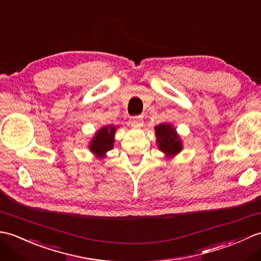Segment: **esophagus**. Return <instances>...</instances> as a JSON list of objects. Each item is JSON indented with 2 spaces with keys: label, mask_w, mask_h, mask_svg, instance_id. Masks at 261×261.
I'll return each instance as SVG.
<instances>
[{
  "label": "esophagus",
  "mask_w": 261,
  "mask_h": 261,
  "mask_svg": "<svg viewBox=\"0 0 261 261\" xmlns=\"http://www.w3.org/2000/svg\"><path fill=\"white\" fill-rule=\"evenodd\" d=\"M130 123L132 126H135V127H141L143 125L142 116H134V118H131Z\"/></svg>",
  "instance_id": "obj_1"
}]
</instances>
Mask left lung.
Instances as JSON below:
<instances>
[{
  "instance_id": "left-lung-1",
  "label": "left lung",
  "mask_w": 261,
  "mask_h": 261,
  "mask_svg": "<svg viewBox=\"0 0 261 261\" xmlns=\"http://www.w3.org/2000/svg\"><path fill=\"white\" fill-rule=\"evenodd\" d=\"M154 135L159 150L166 159H171L182 150V141L176 127L170 123H160L154 126Z\"/></svg>"
}]
</instances>
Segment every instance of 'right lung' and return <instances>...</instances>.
<instances>
[{
  "mask_svg": "<svg viewBox=\"0 0 261 261\" xmlns=\"http://www.w3.org/2000/svg\"><path fill=\"white\" fill-rule=\"evenodd\" d=\"M118 126L114 124L103 125L94 134L91 141L88 142V149L97 159L107 157V152L114 147V137Z\"/></svg>",
  "mask_w": 261,
  "mask_h": 261,
  "instance_id": "1",
  "label": "right lung"
}]
</instances>
